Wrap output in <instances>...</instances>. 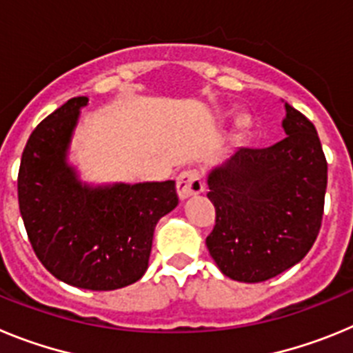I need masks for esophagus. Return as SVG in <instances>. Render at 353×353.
<instances>
[{
	"label": "esophagus",
	"mask_w": 353,
	"mask_h": 353,
	"mask_svg": "<svg viewBox=\"0 0 353 353\" xmlns=\"http://www.w3.org/2000/svg\"><path fill=\"white\" fill-rule=\"evenodd\" d=\"M176 189H179V196L182 199L199 194V192H203L205 189L203 176H201V173H199L196 168L182 171V173L179 174V179H176Z\"/></svg>",
	"instance_id": "1"
}]
</instances>
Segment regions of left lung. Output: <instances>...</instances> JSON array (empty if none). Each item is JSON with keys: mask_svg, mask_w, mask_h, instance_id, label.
Masks as SVG:
<instances>
[{"mask_svg": "<svg viewBox=\"0 0 353 353\" xmlns=\"http://www.w3.org/2000/svg\"><path fill=\"white\" fill-rule=\"evenodd\" d=\"M286 138L269 148H240L208 174L215 224L210 256L224 276L261 283L302 260L320 233L327 161L316 129L286 104Z\"/></svg>", "mask_w": 353, "mask_h": 353, "instance_id": "8db88e82", "label": "left lung"}]
</instances>
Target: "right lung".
I'll use <instances>...</instances> for the list:
<instances>
[{"mask_svg":"<svg viewBox=\"0 0 353 353\" xmlns=\"http://www.w3.org/2000/svg\"><path fill=\"white\" fill-rule=\"evenodd\" d=\"M86 104V97H74L31 132L19 166V210L37 258L56 279L108 292L141 279L155 224L179 194L173 180L81 185L65 152Z\"/></svg>","mask_w":353,"mask_h":353,"instance_id":"obj_1","label":"right lung"}]
</instances>
